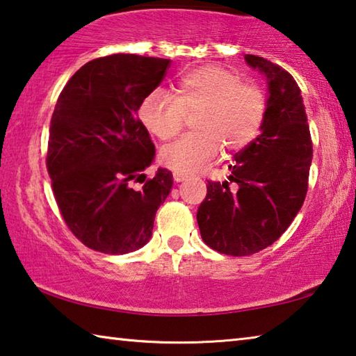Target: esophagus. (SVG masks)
<instances>
[{"label":"esophagus","mask_w":356,"mask_h":356,"mask_svg":"<svg viewBox=\"0 0 356 356\" xmlns=\"http://www.w3.org/2000/svg\"><path fill=\"white\" fill-rule=\"evenodd\" d=\"M172 177H174V180H176V182H184V180L188 179V174H184V172H177V171H174Z\"/></svg>","instance_id":"esophagus-1"}]
</instances>
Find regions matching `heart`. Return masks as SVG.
Listing matches in <instances>:
<instances>
[{"label":"heart","instance_id":"heart-1","mask_svg":"<svg viewBox=\"0 0 356 356\" xmlns=\"http://www.w3.org/2000/svg\"><path fill=\"white\" fill-rule=\"evenodd\" d=\"M268 97L261 86L242 83L236 72L221 65H201L179 78L174 95L152 91L143 99L138 116L150 134L171 140L196 114L193 131L161 150V163L190 174L220 152L248 146L261 130Z\"/></svg>","mask_w":356,"mask_h":356}]
</instances>
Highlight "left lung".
<instances>
[{
    "mask_svg": "<svg viewBox=\"0 0 356 356\" xmlns=\"http://www.w3.org/2000/svg\"><path fill=\"white\" fill-rule=\"evenodd\" d=\"M268 78L261 135L234 155L229 182L207 180L197 209L204 243L227 256H251L291 226L308 193L312 141L301 91L293 76L268 59L246 55Z\"/></svg>",
    "mask_w": 356,
    "mask_h": 356,
    "instance_id": "1",
    "label": "left lung"
}]
</instances>
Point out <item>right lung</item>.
Masks as SVG:
<instances>
[{
	"instance_id": "right-lung-1",
	"label": "right lung",
	"mask_w": 356,
	"mask_h": 356,
	"mask_svg": "<svg viewBox=\"0 0 356 356\" xmlns=\"http://www.w3.org/2000/svg\"><path fill=\"white\" fill-rule=\"evenodd\" d=\"M170 65L171 59L116 53L84 64L59 94L47 171L65 226L94 251L140 250L170 195V171L152 179L143 174L155 146L136 114Z\"/></svg>"
}]
</instances>
